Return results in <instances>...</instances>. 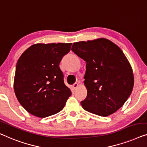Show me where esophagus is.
I'll return each instance as SVG.
<instances>
[{"mask_svg": "<svg viewBox=\"0 0 147 147\" xmlns=\"http://www.w3.org/2000/svg\"><path fill=\"white\" fill-rule=\"evenodd\" d=\"M78 86V83H77V82H75V83L73 84V85L72 86V87H73V90H75L76 88H77Z\"/></svg>", "mask_w": 147, "mask_h": 147, "instance_id": "34e87169", "label": "esophagus"}]
</instances>
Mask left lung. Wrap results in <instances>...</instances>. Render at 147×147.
<instances>
[{
  "mask_svg": "<svg viewBox=\"0 0 147 147\" xmlns=\"http://www.w3.org/2000/svg\"><path fill=\"white\" fill-rule=\"evenodd\" d=\"M71 50L86 63L84 84L87 96L80 102L82 108L101 117L115 113L134 86L133 69L125 54L104 38L74 42Z\"/></svg>",
  "mask_w": 147,
  "mask_h": 147,
  "instance_id": "obj_1",
  "label": "left lung"
}]
</instances>
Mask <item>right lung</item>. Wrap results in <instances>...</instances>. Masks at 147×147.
<instances>
[{
  "label": "right lung",
  "instance_id": "1",
  "mask_svg": "<svg viewBox=\"0 0 147 147\" xmlns=\"http://www.w3.org/2000/svg\"><path fill=\"white\" fill-rule=\"evenodd\" d=\"M72 43L34 44L18 60L14 78V93L26 111L45 118L65 107L71 91L64 83L59 63Z\"/></svg>",
  "mask_w": 147,
  "mask_h": 147
}]
</instances>
